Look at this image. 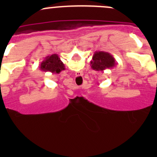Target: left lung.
I'll return each instance as SVG.
<instances>
[{
	"instance_id": "left-lung-1",
	"label": "left lung",
	"mask_w": 157,
	"mask_h": 157,
	"mask_svg": "<svg viewBox=\"0 0 157 157\" xmlns=\"http://www.w3.org/2000/svg\"><path fill=\"white\" fill-rule=\"evenodd\" d=\"M116 65L115 58L110 53L103 51H96L93 54L90 66L96 71H104L106 69H112Z\"/></svg>"
}]
</instances>
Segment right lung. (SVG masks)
Returning <instances> with one entry per match:
<instances>
[{
	"label": "right lung",
	"instance_id": "right-lung-1",
	"mask_svg": "<svg viewBox=\"0 0 157 157\" xmlns=\"http://www.w3.org/2000/svg\"><path fill=\"white\" fill-rule=\"evenodd\" d=\"M39 68L45 72L48 71L52 74H59L61 71H64L65 67L59 56L57 54H53L44 58L43 61L41 62Z\"/></svg>",
	"mask_w": 157,
	"mask_h": 157
}]
</instances>
